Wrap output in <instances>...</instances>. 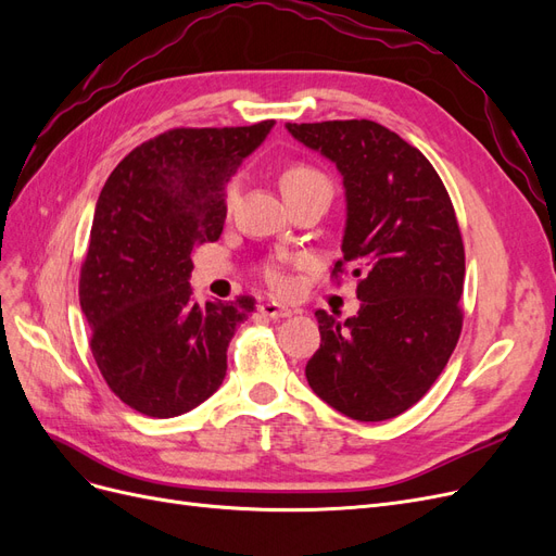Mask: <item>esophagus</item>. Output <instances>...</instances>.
<instances>
[{"instance_id": "esophagus-1", "label": "esophagus", "mask_w": 556, "mask_h": 556, "mask_svg": "<svg viewBox=\"0 0 556 556\" xmlns=\"http://www.w3.org/2000/svg\"><path fill=\"white\" fill-rule=\"evenodd\" d=\"M260 313H264L266 317H274V319L294 315V311H292V308H288V306H280V304H276V301H264V304H260Z\"/></svg>"}]
</instances>
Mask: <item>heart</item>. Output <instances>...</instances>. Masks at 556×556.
I'll return each mask as SVG.
<instances>
[{
	"mask_svg": "<svg viewBox=\"0 0 556 556\" xmlns=\"http://www.w3.org/2000/svg\"><path fill=\"white\" fill-rule=\"evenodd\" d=\"M280 188L282 194H296V192H311V190H327L331 192V180L315 169V166L308 164H292L288 172L280 178ZM233 199V190L229 192V201ZM264 280L271 285L274 290H288L290 288V278L285 274L282 262H268L262 268Z\"/></svg>",
	"mask_w": 556,
	"mask_h": 556,
	"instance_id": "b5f03b06",
	"label": "heart"
}]
</instances>
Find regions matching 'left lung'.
Here are the masks:
<instances>
[{
  "instance_id": "left-lung-1",
  "label": "left lung",
  "mask_w": 556,
  "mask_h": 556,
  "mask_svg": "<svg viewBox=\"0 0 556 556\" xmlns=\"http://www.w3.org/2000/svg\"><path fill=\"white\" fill-rule=\"evenodd\" d=\"M336 164L345 190L343 260L357 262V315L317 311L323 343L306 364L311 390L359 422H382L422 399L462 333L464 243L431 162L374 121L288 123Z\"/></svg>"
}]
</instances>
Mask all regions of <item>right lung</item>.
<instances>
[{
  "mask_svg": "<svg viewBox=\"0 0 556 556\" xmlns=\"http://www.w3.org/2000/svg\"><path fill=\"white\" fill-rule=\"evenodd\" d=\"M274 125L164 131L134 148L97 199L80 311L104 380L148 417L204 403L225 380L233 331L255 311L250 296L197 304L190 255L223 233L227 182Z\"/></svg>",
  "mask_w": 556,
  "mask_h": 556,
  "instance_id": "right-lung-1",
  "label": "right lung"
}]
</instances>
